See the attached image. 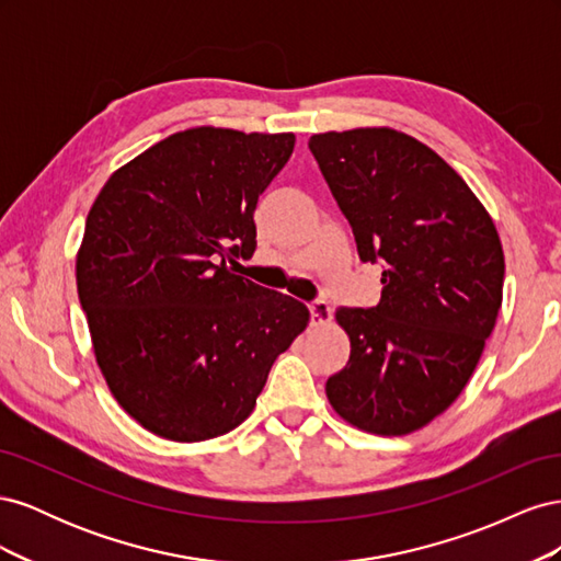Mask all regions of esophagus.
Wrapping results in <instances>:
<instances>
[{"label": "esophagus", "mask_w": 561, "mask_h": 561, "mask_svg": "<svg viewBox=\"0 0 561 561\" xmlns=\"http://www.w3.org/2000/svg\"><path fill=\"white\" fill-rule=\"evenodd\" d=\"M309 311H311V325L313 328L328 325V322L332 320V309H330L328 301H313L311 307H309Z\"/></svg>", "instance_id": "34e87169"}]
</instances>
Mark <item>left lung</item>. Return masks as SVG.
Returning a JSON list of instances; mask_svg holds the SVG:
<instances>
[{
	"label": "left lung",
	"instance_id": "8db88e82",
	"mask_svg": "<svg viewBox=\"0 0 561 561\" xmlns=\"http://www.w3.org/2000/svg\"><path fill=\"white\" fill-rule=\"evenodd\" d=\"M309 149L363 262H383L371 309H336L351 358L328 379L332 410L375 435L426 426L461 396L503 301L494 219L431 147L393 128L316 133Z\"/></svg>",
	"mask_w": 561,
	"mask_h": 561
}]
</instances>
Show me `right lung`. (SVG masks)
I'll return each mask as SVG.
<instances>
[{"label":"right lung","instance_id":"add662e5","mask_svg":"<svg viewBox=\"0 0 561 561\" xmlns=\"http://www.w3.org/2000/svg\"><path fill=\"white\" fill-rule=\"evenodd\" d=\"M293 149V133L180 130L93 201L77 293L112 396L149 433L203 443L241 426L307 330L301 301L226 264L252 257L257 198Z\"/></svg>","mask_w":561,"mask_h":561}]
</instances>
